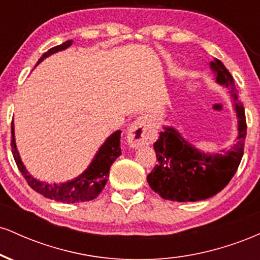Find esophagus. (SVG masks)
I'll use <instances>...</instances> for the list:
<instances>
[{
	"label": "esophagus",
	"mask_w": 260,
	"mask_h": 260,
	"mask_svg": "<svg viewBox=\"0 0 260 260\" xmlns=\"http://www.w3.org/2000/svg\"><path fill=\"white\" fill-rule=\"evenodd\" d=\"M156 139V129L145 117H138L131 124L127 132L128 145L138 149L143 145H149Z\"/></svg>",
	"instance_id": "1"
}]
</instances>
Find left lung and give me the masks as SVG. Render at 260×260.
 Wrapping results in <instances>:
<instances>
[{
    "mask_svg": "<svg viewBox=\"0 0 260 260\" xmlns=\"http://www.w3.org/2000/svg\"><path fill=\"white\" fill-rule=\"evenodd\" d=\"M210 70L219 85L228 89L237 116V137L229 149L209 154L201 150L171 126H164L154 143L159 161L148 175L149 186L161 198L172 202H198L214 197L228 186L243 156L247 134L246 116L238 100L234 78L220 59L210 61Z\"/></svg>",
    "mask_w": 260,
    "mask_h": 260,
    "instance_id": "1",
    "label": "left lung"
}]
</instances>
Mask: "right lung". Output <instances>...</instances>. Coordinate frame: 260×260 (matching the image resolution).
<instances>
[{"mask_svg": "<svg viewBox=\"0 0 260 260\" xmlns=\"http://www.w3.org/2000/svg\"><path fill=\"white\" fill-rule=\"evenodd\" d=\"M73 40H68L66 43L58 45V46L52 47L49 51L45 52L40 58H39L37 66L43 62L45 58L53 53L70 47L72 45ZM121 131H116L111 136L107 137V139L103 143V145L96 151L95 156L92 157L91 162L84 171L79 176H77L73 180L62 182V183H47V182L39 181L34 176H31L28 172V170L20 159L19 151H18L16 145V138H14V123L12 121V153L16 160V164L22 172L23 177L25 178L28 184L35 192L40 193L45 198L53 199L56 202L62 203H78V202H89L96 198L100 194L101 190L105 187L107 177H109L110 168L113 164V161L117 159L121 155Z\"/></svg>", "mask_w": 260, "mask_h": 260, "instance_id": "obj_1", "label": "right lung"}]
</instances>
